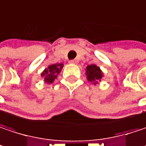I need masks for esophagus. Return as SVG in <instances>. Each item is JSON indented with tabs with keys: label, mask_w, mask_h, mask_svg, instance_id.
Listing matches in <instances>:
<instances>
[{
	"label": "esophagus",
	"mask_w": 146,
	"mask_h": 146,
	"mask_svg": "<svg viewBox=\"0 0 146 146\" xmlns=\"http://www.w3.org/2000/svg\"><path fill=\"white\" fill-rule=\"evenodd\" d=\"M78 62V61L77 59H73V60H70V61H69V63H70V64H77Z\"/></svg>",
	"instance_id": "1"
}]
</instances>
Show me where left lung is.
Returning a JSON list of instances; mask_svg holds the SVG:
<instances>
[{
    "instance_id": "1",
    "label": "left lung",
    "mask_w": 146,
    "mask_h": 146,
    "mask_svg": "<svg viewBox=\"0 0 146 146\" xmlns=\"http://www.w3.org/2000/svg\"><path fill=\"white\" fill-rule=\"evenodd\" d=\"M85 71L88 81L91 82L94 85L98 84L99 82L102 81V78L104 77V73H102V71L98 66L96 64L88 65L86 67Z\"/></svg>"
}]
</instances>
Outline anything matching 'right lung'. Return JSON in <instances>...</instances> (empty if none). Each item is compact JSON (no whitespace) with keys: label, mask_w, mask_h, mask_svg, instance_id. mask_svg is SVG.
I'll list each match as a JSON object with an SVG mask.
<instances>
[{"label":"right lung","mask_w":146,"mask_h":146,"mask_svg":"<svg viewBox=\"0 0 146 146\" xmlns=\"http://www.w3.org/2000/svg\"><path fill=\"white\" fill-rule=\"evenodd\" d=\"M64 68V64H54L49 65L41 73V77L44 78V81L48 84L53 83L54 81L57 78L58 75L60 73L62 68Z\"/></svg>","instance_id":"add662e5"}]
</instances>
